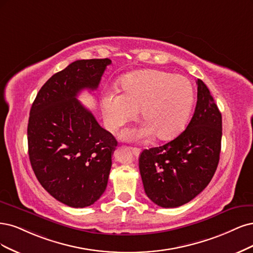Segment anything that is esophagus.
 <instances>
[{"instance_id":"1","label":"esophagus","mask_w":253,"mask_h":253,"mask_svg":"<svg viewBox=\"0 0 253 253\" xmlns=\"http://www.w3.org/2000/svg\"><path fill=\"white\" fill-rule=\"evenodd\" d=\"M130 150L132 151V153L134 154L135 157L140 156V153H141V149H140V148H137V147H130Z\"/></svg>"}]
</instances>
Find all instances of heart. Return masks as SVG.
<instances>
[{
	"instance_id": "obj_1",
	"label": "heart",
	"mask_w": 253,
	"mask_h": 253,
	"mask_svg": "<svg viewBox=\"0 0 253 253\" xmlns=\"http://www.w3.org/2000/svg\"><path fill=\"white\" fill-rule=\"evenodd\" d=\"M121 92L107 90L102 95L105 123L115 130L134 120L141 108L146 120L136 128L125 129L122 136L141 141L157 133L161 140L180 134L190 117L194 101L191 83L182 76L161 70H141L120 82Z\"/></svg>"
}]
</instances>
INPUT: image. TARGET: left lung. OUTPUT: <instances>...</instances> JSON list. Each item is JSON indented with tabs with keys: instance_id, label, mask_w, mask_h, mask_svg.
I'll use <instances>...</instances> for the list:
<instances>
[{
	"instance_id": "8db88e82",
	"label": "left lung",
	"mask_w": 253,
	"mask_h": 253,
	"mask_svg": "<svg viewBox=\"0 0 253 253\" xmlns=\"http://www.w3.org/2000/svg\"><path fill=\"white\" fill-rule=\"evenodd\" d=\"M198 101L184 131L169 143L145 149L138 159L145 193L158 206L175 208L197 197L214 175L222 141V115L198 79Z\"/></svg>"
}]
</instances>
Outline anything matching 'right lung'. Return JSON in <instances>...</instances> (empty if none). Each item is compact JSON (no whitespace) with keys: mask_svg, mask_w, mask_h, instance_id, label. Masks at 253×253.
Masks as SVG:
<instances>
[{"mask_svg":"<svg viewBox=\"0 0 253 253\" xmlns=\"http://www.w3.org/2000/svg\"><path fill=\"white\" fill-rule=\"evenodd\" d=\"M109 59L79 60L55 73L32 103L28 153L40 184L73 208L90 206L107 187L118 142L77 96L99 86Z\"/></svg>","mask_w":253,"mask_h":253,"instance_id":"add662e5","label":"right lung"}]
</instances>
